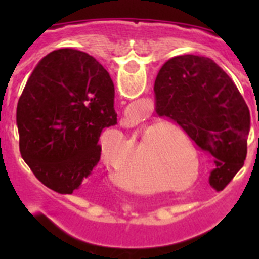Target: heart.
I'll return each instance as SVG.
<instances>
[{
    "label": "heart",
    "instance_id": "b5f03b06",
    "mask_svg": "<svg viewBox=\"0 0 259 259\" xmlns=\"http://www.w3.org/2000/svg\"><path fill=\"white\" fill-rule=\"evenodd\" d=\"M140 134L144 135L141 145L145 149L148 157L152 158L157 164L159 172L166 175L167 178H174L178 183H183L191 178L193 172V164L182 139L189 144L196 158L197 150L194 144L189 140L188 135L182 128L171 123L158 125L145 124L140 128ZM102 139H109L115 145H122L125 149H134V143L120 131L106 132ZM109 149H111L110 143L109 145L102 143V159L107 166H114ZM197 176L196 175L194 180L197 179Z\"/></svg>",
    "mask_w": 259,
    "mask_h": 259
}]
</instances>
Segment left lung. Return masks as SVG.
Segmentation results:
<instances>
[{"mask_svg":"<svg viewBox=\"0 0 259 259\" xmlns=\"http://www.w3.org/2000/svg\"><path fill=\"white\" fill-rule=\"evenodd\" d=\"M154 91L158 115L175 120L211 155L209 182L222 191L244 166L250 128L248 105L232 79L212 59L187 54L162 66Z\"/></svg>","mask_w":259,"mask_h":259,"instance_id":"left-lung-1","label":"left lung"}]
</instances>
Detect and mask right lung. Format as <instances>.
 Returning <instances> with one entry per match:
<instances>
[{"mask_svg":"<svg viewBox=\"0 0 259 259\" xmlns=\"http://www.w3.org/2000/svg\"><path fill=\"white\" fill-rule=\"evenodd\" d=\"M114 83L88 53H49L29 76L17 107L19 148L32 172L62 194L79 189L101 157L104 128L116 124Z\"/></svg>","mask_w":259,"mask_h":259,"instance_id":"obj_1","label":"right lung"}]
</instances>
